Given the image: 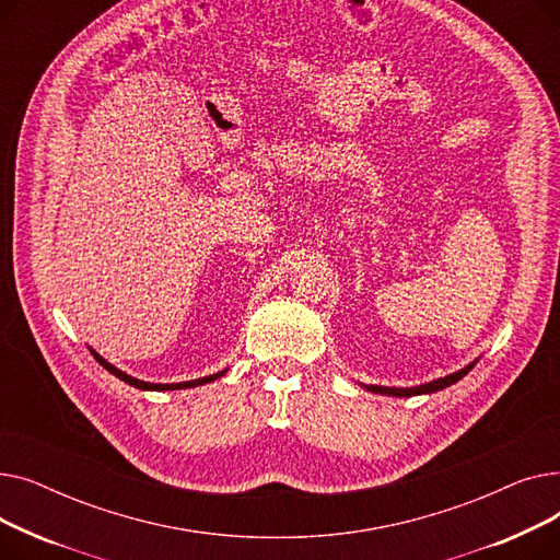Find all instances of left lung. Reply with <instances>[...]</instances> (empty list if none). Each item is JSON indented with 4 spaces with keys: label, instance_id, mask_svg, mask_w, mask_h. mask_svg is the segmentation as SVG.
I'll use <instances>...</instances> for the list:
<instances>
[{
    "label": "left lung",
    "instance_id": "8db88e82",
    "mask_svg": "<svg viewBox=\"0 0 560 560\" xmlns=\"http://www.w3.org/2000/svg\"><path fill=\"white\" fill-rule=\"evenodd\" d=\"M475 368V363H469L467 368H463V370H458V372H454V374H450V376H443V378H435V381H429V384H422V386H418V388H386V386H365L368 390H372V393H378V395H393V397H413V395H427V393H438V390H443V388H447V386H452V384H456L458 378H463L469 370Z\"/></svg>",
    "mask_w": 560,
    "mask_h": 560
}]
</instances>
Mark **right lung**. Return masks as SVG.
Masks as SVG:
<instances>
[{
    "label": "right lung",
    "mask_w": 560,
    "mask_h": 560,
    "mask_svg": "<svg viewBox=\"0 0 560 560\" xmlns=\"http://www.w3.org/2000/svg\"><path fill=\"white\" fill-rule=\"evenodd\" d=\"M93 351V349H91ZM93 357L97 359V363L102 365V368H106L110 374H115L117 378H122L125 384H129V386H133V388H140V390H182V388H195V386H201V384H211V381H215V378H220L224 372H218V374H211V376H201V378H195V381H182V384H147V381H140V378H133V376H129V374H125L122 370H117V368H113L110 363H106L100 354H95L93 351Z\"/></svg>",
    "instance_id": "obj_1"
}]
</instances>
